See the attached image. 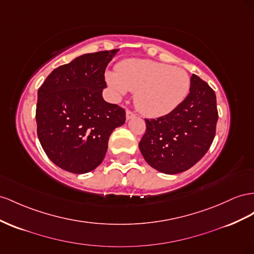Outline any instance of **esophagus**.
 I'll list each match as a JSON object with an SVG mask.
<instances>
[{"label":"esophagus","instance_id":"1","mask_svg":"<svg viewBox=\"0 0 254 254\" xmlns=\"http://www.w3.org/2000/svg\"><path fill=\"white\" fill-rule=\"evenodd\" d=\"M134 116H135V114H134L132 111H130V110H127V111H126V119H127V120L132 119V118H134Z\"/></svg>","mask_w":254,"mask_h":254}]
</instances>
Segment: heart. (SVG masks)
<instances>
[{"label":"heart","instance_id":"heart-1","mask_svg":"<svg viewBox=\"0 0 254 254\" xmlns=\"http://www.w3.org/2000/svg\"><path fill=\"white\" fill-rule=\"evenodd\" d=\"M106 80L116 98L134 92L135 107L149 118L175 110L187 97L191 84L183 68L142 59L123 61L116 72H107Z\"/></svg>","mask_w":254,"mask_h":254}]
</instances>
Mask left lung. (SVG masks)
Wrapping results in <instances>:
<instances>
[{
    "label": "left lung",
    "mask_w": 254,
    "mask_h": 254,
    "mask_svg": "<svg viewBox=\"0 0 254 254\" xmlns=\"http://www.w3.org/2000/svg\"><path fill=\"white\" fill-rule=\"evenodd\" d=\"M190 93L171 113L147 120L139 143L144 159L166 174L184 172L207 153L218 121L214 90L196 74L191 76Z\"/></svg>",
    "instance_id": "1"
}]
</instances>
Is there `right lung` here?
Returning a JSON list of instances; mask_svg holds the SVG:
<instances>
[{"label":"right lung","mask_w":254,"mask_h":254,"mask_svg":"<svg viewBox=\"0 0 254 254\" xmlns=\"http://www.w3.org/2000/svg\"><path fill=\"white\" fill-rule=\"evenodd\" d=\"M119 49L87 53L56 68L38 90L37 135L49 159L74 174L104 160L108 142L126 112L102 98L105 71Z\"/></svg>","instance_id":"add662e5"}]
</instances>
